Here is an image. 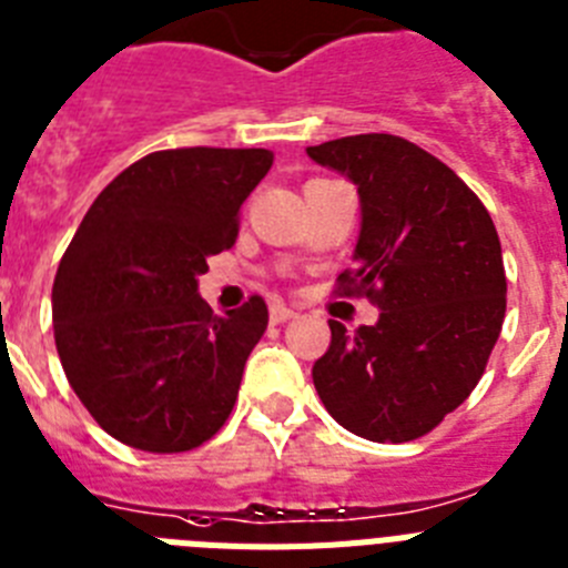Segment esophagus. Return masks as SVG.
I'll return each mask as SVG.
<instances>
[{"label": "esophagus", "instance_id": "1", "mask_svg": "<svg viewBox=\"0 0 568 568\" xmlns=\"http://www.w3.org/2000/svg\"><path fill=\"white\" fill-rule=\"evenodd\" d=\"M268 317H271V323H285V320L297 317V312H294V308H288V305H283V303H271Z\"/></svg>", "mask_w": 568, "mask_h": 568}]
</instances>
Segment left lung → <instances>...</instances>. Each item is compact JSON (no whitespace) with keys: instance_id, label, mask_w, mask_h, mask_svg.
Returning <instances> with one entry per match:
<instances>
[{"instance_id":"8db88e82","label":"left lung","mask_w":568,"mask_h":568,"mask_svg":"<svg viewBox=\"0 0 568 568\" xmlns=\"http://www.w3.org/2000/svg\"><path fill=\"white\" fill-rule=\"evenodd\" d=\"M305 154L357 189L354 271L339 283L379 308L357 332L328 320L314 388L357 437L417 440L471 394L500 337L506 274L495 223L452 168L400 136H343Z\"/></svg>"}]
</instances>
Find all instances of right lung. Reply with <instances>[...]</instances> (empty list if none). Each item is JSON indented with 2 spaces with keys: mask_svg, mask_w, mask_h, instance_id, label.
I'll list each match as a JSON object with an SVG mask.
<instances>
[{
  "mask_svg": "<svg viewBox=\"0 0 568 568\" xmlns=\"http://www.w3.org/2000/svg\"><path fill=\"white\" fill-rule=\"evenodd\" d=\"M265 148H176L125 168L88 209L53 280V337L82 406L131 448L174 455L234 408L268 308L223 317L200 297L209 256L231 248Z\"/></svg>",
  "mask_w": 568,
  "mask_h": 568,
  "instance_id": "right-lung-1",
  "label": "right lung"
}]
</instances>
